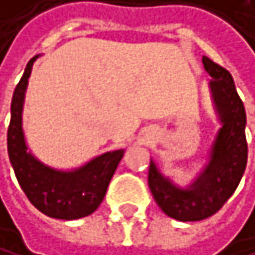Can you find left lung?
Instances as JSON below:
<instances>
[{
  "instance_id": "1",
  "label": "left lung",
  "mask_w": 255,
  "mask_h": 255,
  "mask_svg": "<svg viewBox=\"0 0 255 255\" xmlns=\"http://www.w3.org/2000/svg\"><path fill=\"white\" fill-rule=\"evenodd\" d=\"M212 76L210 90L223 128L212 146L210 162L190 188H179L149 163L148 184L157 206L179 221L206 220L226 204L239 187L248 163L245 134L246 112L231 73L209 57H202Z\"/></svg>"
}]
</instances>
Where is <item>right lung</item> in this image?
I'll list each match as a JSON object with an SVG mask.
<instances>
[{"label": "right lung", "mask_w": 255, "mask_h": 255, "mask_svg": "<svg viewBox=\"0 0 255 255\" xmlns=\"http://www.w3.org/2000/svg\"><path fill=\"white\" fill-rule=\"evenodd\" d=\"M32 57L16 84L7 129V152L16 181L31 204L46 217L57 220H78L93 213L106 196L109 182L123 157V149L106 152L76 171H57L38 162L27 152L21 130V109Z\"/></svg>", "instance_id": "add662e5"}]
</instances>
